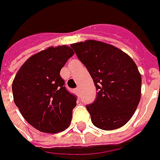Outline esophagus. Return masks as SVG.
<instances>
[{"instance_id": "34e87169", "label": "esophagus", "mask_w": 160, "mask_h": 160, "mask_svg": "<svg viewBox=\"0 0 160 160\" xmlns=\"http://www.w3.org/2000/svg\"><path fill=\"white\" fill-rule=\"evenodd\" d=\"M75 92H77V94H79V92H80V88H77V89L75 90Z\"/></svg>"}]
</instances>
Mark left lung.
<instances>
[{
  "instance_id": "left-lung-1",
  "label": "left lung",
  "mask_w": 160,
  "mask_h": 160,
  "mask_svg": "<svg viewBox=\"0 0 160 160\" xmlns=\"http://www.w3.org/2000/svg\"><path fill=\"white\" fill-rule=\"evenodd\" d=\"M89 71L97 98L86 106L92 124L110 131L131 119L141 100L142 77L132 58L114 45L86 40L70 45Z\"/></svg>"
}]
</instances>
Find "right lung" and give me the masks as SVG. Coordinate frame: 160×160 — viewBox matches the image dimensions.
I'll return each mask as SVG.
<instances>
[{
	"label": "right lung",
	"instance_id": "1",
	"mask_svg": "<svg viewBox=\"0 0 160 160\" xmlns=\"http://www.w3.org/2000/svg\"><path fill=\"white\" fill-rule=\"evenodd\" d=\"M68 45L48 47L22 65L12 83L16 106L38 131L63 132L70 126L76 97L65 88L60 70L74 55Z\"/></svg>",
	"mask_w": 160,
	"mask_h": 160
}]
</instances>
